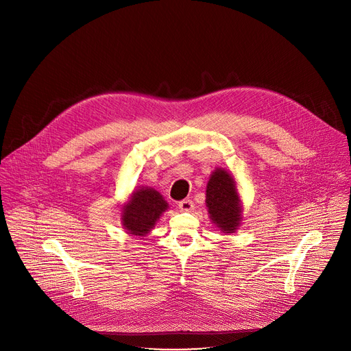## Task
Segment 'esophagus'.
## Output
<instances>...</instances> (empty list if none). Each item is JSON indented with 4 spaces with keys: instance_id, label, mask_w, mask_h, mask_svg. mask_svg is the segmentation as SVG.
<instances>
[{
    "instance_id": "esophagus-1",
    "label": "esophagus",
    "mask_w": 351,
    "mask_h": 351,
    "mask_svg": "<svg viewBox=\"0 0 351 351\" xmlns=\"http://www.w3.org/2000/svg\"><path fill=\"white\" fill-rule=\"evenodd\" d=\"M179 210L183 213H190L194 210V203L191 202V199H182V202L179 203Z\"/></svg>"
}]
</instances>
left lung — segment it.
<instances>
[{
  "label": "left lung",
  "instance_id": "left-lung-1",
  "mask_svg": "<svg viewBox=\"0 0 351 351\" xmlns=\"http://www.w3.org/2000/svg\"><path fill=\"white\" fill-rule=\"evenodd\" d=\"M207 207L211 219L225 233H233L240 225L241 208L234 180L225 169H217L207 184Z\"/></svg>",
  "mask_w": 351,
  "mask_h": 351
}]
</instances>
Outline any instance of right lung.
<instances>
[{"label":"right lung","instance_id":"1","mask_svg":"<svg viewBox=\"0 0 351 351\" xmlns=\"http://www.w3.org/2000/svg\"><path fill=\"white\" fill-rule=\"evenodd\" d=\"M167 208L168 203L157 190L149 187L138 189L123 208V226L130 234L144 236L152 230Z\"/></svg>","mask_w":351,"mask_h":351}]
</instances>
